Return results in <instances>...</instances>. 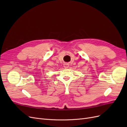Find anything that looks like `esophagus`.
Listing matches in <instances>:
<instances>
[{
	"label": "esophagus",
	"mask_w": 127,
	"mask_h": 127,
	"mask_svg": "<svg viewBox=\"0 0 127 127\" xmlns=\"http://www.w3.org/2000/svg\"><path fill=\"white\" fill-rule=\"evenodd\" d=\"M64 67L65 69L69 68V64H68V63H64Z\"/></svg>",
	"instance_id": "esophagus-1"
}]
</instances>
